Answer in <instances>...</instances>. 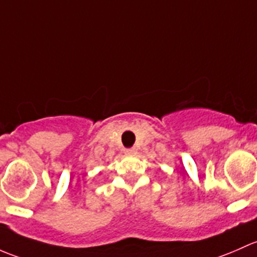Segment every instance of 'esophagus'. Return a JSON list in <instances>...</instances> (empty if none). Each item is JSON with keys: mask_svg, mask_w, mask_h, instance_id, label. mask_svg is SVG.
I'll return each mask as SVG.
<instances>
[{"mask_svg": "<svg viewBox=\"0 0 257 257\" xmlns=\"http://www.w3.org/2000/svg\"><path fill=\"white\" fill-rule=\"evenodd\" d=\"M126 153H127V155H136L137 150H136V148H135V147L128 148V150H126Z\"/></svg>", "mask_w": 257, "mask_h": 257, "instance_id": "34e87169", "label": "esophagus"}]
</instances>
